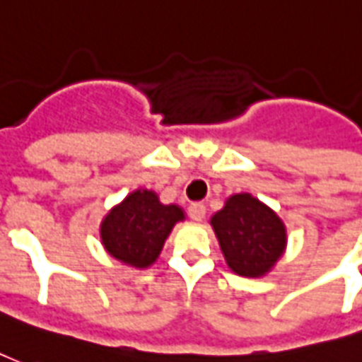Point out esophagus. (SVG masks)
<instances>
[{"instance_id":"1","label":"esophagus","mask_w":362,"mask_h":362,"mask_svg":"<svg viewBox=\"0 0 362 362\" xmlns=\"http://www.w3.org/2000/svg\"><path fill=\"white\" fill-rule=\"evenodd\" d=\"M188 213H189V216H192V221L202 222L203 218H205L207 209H205V205H203V203H192V205L188 207Z\"/></svg>"}]
</instances>
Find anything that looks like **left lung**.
I'll list each match as a JSON object with an SVG mask.
<instances>
[{"label": "left lung", "instance_id": "obj_1", "mask_svg": "<svg viewBox=\"0 0 362 362\" xmlns=\"http://www.w3.org/2000/svg\"><path fill=\"white\" fill-rule=\"evenodd\" d=\"M222 255L235 274L264 276L286 249V226L280 216L251 194H235L213 215Z\"/></svg>", "mask_w": 362, "mask_h": 362}]
</instances>
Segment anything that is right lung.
Wrapping results in <instances>:
<instances>
[{
  "label": "right lung",
  "mask_w": 362,
  "mask_h": 362,
  "mask_svg": "<svg viewBox=\"0 0 362 362\" xmlns=\"http://www.w3.org/2000/svg\"><path fill=\"white\" fill-rule=\"evenodd\" d=\"M184 221L178 205H163L151 189H136L115 205L101 222V243L111 257L134 269L157 261L176 222Z\"/></svg>",
  "instance_id": "right-lung-1"
}]
</instances>
